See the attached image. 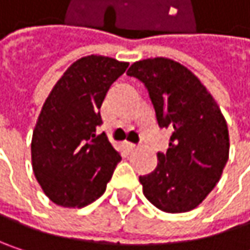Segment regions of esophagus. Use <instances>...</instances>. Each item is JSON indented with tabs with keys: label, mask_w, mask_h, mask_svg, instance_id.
I'll return each instance as SVG.
<instances>
[{
	"label": "esophagus",
	"mask_w": 250,
	"mask_h": 250,
	"mask_svg": "<svg viewBox=\"0 0 250 250\" xmlns=\"http://www.w3.org/2000/svg\"><path fill=\"white\" fill-rule=\"evenodd\" d=\"M125 149H127L128 152H133V150L137 149V146H136L134 143H125Z\"/></svg>",
	"instance_id": "34e87169"
}]
</instances>
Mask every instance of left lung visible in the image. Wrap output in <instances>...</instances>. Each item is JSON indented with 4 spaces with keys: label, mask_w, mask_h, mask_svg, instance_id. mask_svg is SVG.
Returning a JSON list of instances; mask_svg holds the SVG:
<instances>
[{
    "label": "left lung",
    "mask_w": 250,
    "mask_h": 250,
    "mask_svg": "<svg viewBox=\"0 0 250 250\" xmlns=\"http://www.w3.org/2000/svg\"><path fill=\"white\" fill-rule=\"evenodd\" d=\"M127 75L145 85L158 125L172 131L167 153H158L155 171L139 176L143 194L162 211H189L211 192L227 164L225 117L200 79L175 61H139Z\"/></svg>",
    "instance_id": "obj_1"
}]
</instances>
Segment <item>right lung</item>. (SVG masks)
<instances>
[{
    "label": "right lung",
    "instance_id": "right-lung-1",
    "mask_svg": "<svg viewBox=\"0 0 250 250\" xmlns=\"http://www.w3.org/2000/svg\"><path fill=\"white\" fill-rule=\"evenodd\" d=\"M128 63L91 55L72 63L46 98L33 131V172L44 194L62 207H85L100 198L120 153L103 125L101 104Z\"/></svg>",
    "mask_w": 250,
    "mask_h": 250
}]
</instances>
